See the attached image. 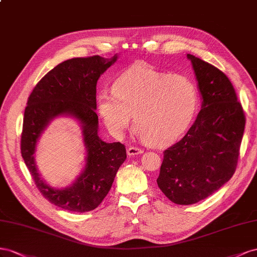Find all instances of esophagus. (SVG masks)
Here are the masks:
<instances>
[{
	"label": "esophagus",
	"mask_w": 257,
	"mask_h": 257,
	"mask_svg": "<svg viewBox=\"0 0 257 257\" xmlns=\"http://www.w3.org/2000/svg\"><path fill=\"white\" fill-rule=\"evenodd\" d=\"M127 153L129 156H136V155H140V154L143 153V150L140 148H135V146H130L127 150Z\"/></svg>",
	"instance_id": "obj_1"
}]
</instances>
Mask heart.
<instances>
[{
  "instance_id": "1",
  "label": "heart",
  "mask_w": 257,
  "mask_h": 257,
  "mask_svg": "<svg viewBox=\"0 0 257 257\" xmlns=\"http://www.w3.org/2000/svg\"><path fill=\"white\" fill-rule=\"evenodd\" d=\"M199 91L193 79L158 71L140 61L117 77L112 92L100 91L97 108L107 130L120 137L133 118L135 131L150 146L177 140L193 121Z\"/></svg>"
}]
</instances>
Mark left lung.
Listing matches in <instances>:
<instances>
[{
  "mask_svg": "<svg viewBox=\"0 0 257 257\" xmlns=\"http://www.w3.org/2000/svg\"><path fill=\"white\" fill-rule=\"evenodd\" d=\"M202 97L201 111L179 142L164 152L158 187L177 204H193L215 193L233 175L245 116L233 86L224 73L193 55Z\"/></svg>",
  "mask_w": 257,
  "mask_h": 257,
  "instance_id": "left-lung-1",
  "label": "left lung"
}]
</instances>
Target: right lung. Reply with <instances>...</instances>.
Masks as SVG:
<instances>
[{"mask_svg":"<svg viewBox=\"0 0 257 257\" xmlns=\"http://www.w3.org/2000/svg\"><path fill=\"white\" fill-rule=\"evenodd\" d=\"M117 60L100 56L73 58L58 64L36 84L25 109L21 155L36 187L55 206L72 212L96 209L108 194L127 158L120 142L106 143L98 136L97 82ZM69 114L82 123L87 156L84 171L70 188L56 190L40 179L34 153L42 131L55 116Z\"/></svg>","mask_w":257,"mask_h":257,"instance_id":"right-lung-1","label":"right lung"}]
</instances>
